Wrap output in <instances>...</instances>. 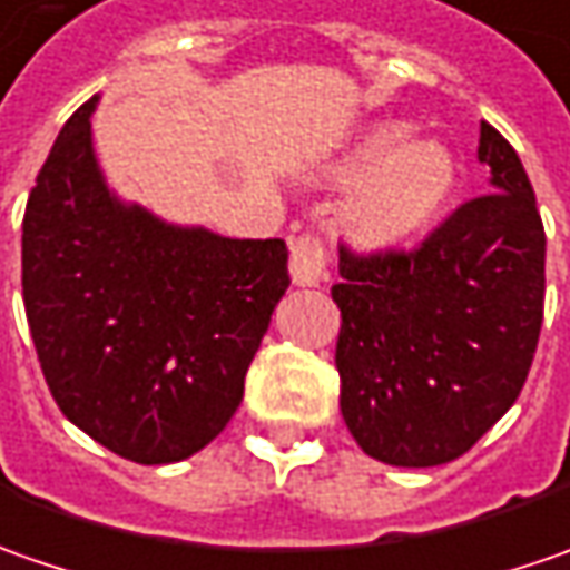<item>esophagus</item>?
I'll list each match as a JSON object with an SVG mask.
<instances>
[{
  "mask_svg": "<svg viewBox=\"0 0 570 570\" xmlns=\"http://www.w3.org/2000/svg\"><path fill=\"white\" fill-rule=\"evenodd\" d=\"M289 277L296 286H318L327 277V248L318 236H299L289 246Z\"/></svg>",
  "mask_w": 570,
  "mask_h": 570,
  "instance_id": "1",
  "label": "esophagus"
}]
</instances>
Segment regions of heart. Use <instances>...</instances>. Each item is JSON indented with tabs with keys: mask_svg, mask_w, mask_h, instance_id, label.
<instances>
[{
	"mask_svg": "<svg viewBox=\"0 0 570 570\" xmlns=\"http://www.w3.org/2000/svg\"><path fill=\"white\" fill-rule=\"evenodd\" d=\"M334 179L344 186L356 183L341 214L346 236L356 246L384 252L410 243L439 217L454 191L458 169L444 145L429 138L410 141V126L387 122L346 150Z\"/></svg>",
	"mask_w": 570,
	"mask_h": 570,
	"instance_id": "obj_1",
	"label": "heart"
}]
</instances>
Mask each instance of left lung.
I'll return each mask as SVG.
<instances>
[{"instance_id":"1","label":"left lung","mask_w":570,"mask_h":570,"mask_svg":"<svg viewBox=\"0 0 570 570\" xmlns=\"http://www.w3.org/2000/svg\"><path fill=\"white\" fill-rule=\"evenodd\" d=\"M489 191L420 248L341 246L337 372L346 429L368 458L439 466L466 454L518 401L546 299V233L511 148L480 126Z\"/></svg>"}]
</instances>
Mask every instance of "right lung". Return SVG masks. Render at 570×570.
<instances>
[{
  "label": "right lung",
  "instance_id": "add662e5",
  "mask_svg": "<svg viewBox=\"0 0 570 570\" xmlns=\"http://www.w3.org/2000/svg\"><path fill=\"white\" fill-rule=\"evenodd\" d=\"M75 109L30 188L21 286L30 337L66 420L135 463L214 442L289 286L284 239H229L126 205Z\"/></svg>",
  "mask_w": 570,
  "mask_h": 570
}]
</instances>
